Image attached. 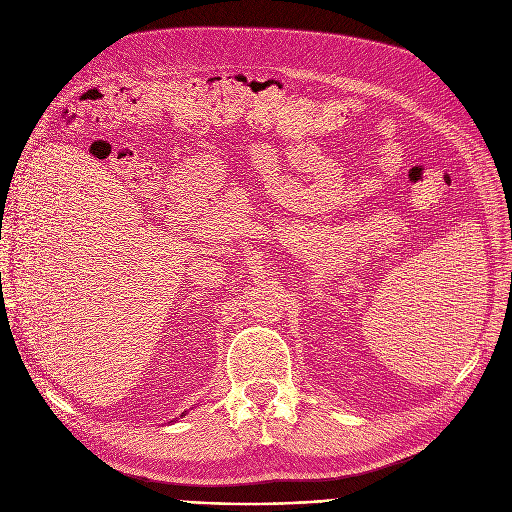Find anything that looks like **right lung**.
I'll list each match as a JSON object with an SVG mask.
<instances>
[{
	"mask_svg": "<svg viewBox=\"0 0 512 512\" xmlns=\"http://www.w3.org/2000/svg\"><path fill=\"white\" fill-rule=\"evenodd\" d=\"M186 413H188V411H184V413H182V415H180V417H184V415H186ZM170 423H172V421H170Z\"/></svg>",
	"mask_w": 512,
	"mask_h": 512,
	"instance_id": "add662e5",
	"label": "right lung"
}]
</instances>
